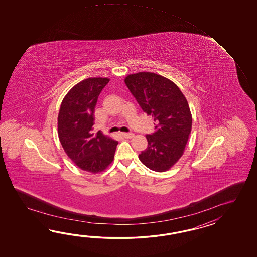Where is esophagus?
<instances>
[{
	"label": "esophagus",
	"mask_w": 257,
	"mask_h": 257,
	"mask_svg": "<svg viewBox=\"0 0 257 257\" xmlns=\"http://www.w3.org/2000/svg\"><path fill=\"white\" fill-rule=\"evenodd\" d=\"M121 136L125 139H131L134 137V134L133 133H121Z\"/></svg>",
	"instance_id": "esophagus-1"
}]
</instances>
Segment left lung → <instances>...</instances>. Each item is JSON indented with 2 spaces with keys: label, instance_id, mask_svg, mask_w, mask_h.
<instances>
[{
  "label": "left lung",
  "instance_id": "1",
  "mask_svg": "<svg viewBox=\"0 0 257 257\" xmlns=\"http://www.w3.org/2000/svg\"><path fill=\"white\" fill-rule=\"evenodd\" d=\"M125 83L143 112L155 121V131L146 135L148 147L139 159L155 172L171 169L182 157L191 133L187 100L175 82L153 72L130 74Z\"/></svg>",
  "mask_w": 257,
  "mask_h": 257
}]
</instances>
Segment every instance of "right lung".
Masks as SVG:
<instances>
[{
	"instance_id": "add662e5",
	"label": "right lung",
	"mask_w": 257,
	"mask_h": 257,
	"mask_svg": "<svg viewBox=\"0 0 257 257\" xmlns=\"http://www.w3.org/2000/svg\"><path fill=\"white\" fill-rule=\"evenodd\" d=\"M108 78L94 77L78 82L60 104L58 135L69 158L92 174L106 169L114 160L118 142L100 131L93 133L94 107Z\"/></svg>"
}]
</instances>
